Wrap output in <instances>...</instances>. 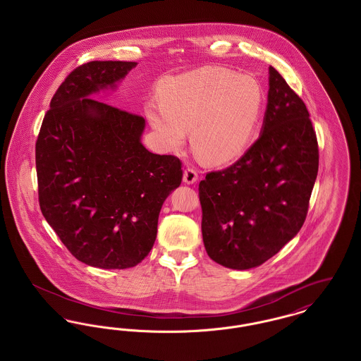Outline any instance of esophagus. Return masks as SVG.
<instances>
[{
  "label": "esophagus",
  "instance_id": "34e87169",
  "mask_svg": "<svg viewBox=\"0 0 361 361\" xmlns=\"http://www.w3.org/2000/svg\"><path fill=\"white\" fill-rule=\"evenodd\" d=\"M183 180L185 184H195L197 181V173L193 168H188L184 171V176Z\"/></svg>",
  "mask_w": 361,
  "mask_h": 361
}]
</instances>
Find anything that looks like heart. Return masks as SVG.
I'll use <instances>...</instances> for the list:
<instances>
[{"instance_id":"obj_1","label":"heart","mask_w":361,"mask_h":361,"mask_svg":"<svg viewBox=\"0 0 361 361\" xmlns=\"http://www.w3.org/2000/svg\"><path fill=\"white\" fill-rule=\"evenodd\" d=\"M161 97L146 104V116L161 143L176 150L192 131L193 150L209 164H226L245 150L262 106L256 78L221 68L168 77Z\"/></svg>"}]
</instances>
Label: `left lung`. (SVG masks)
Wrapping results in <instances>:
<instances>
[{"mask_svg": "<svg viewBox=\"0 0 361 361\" xmlns=\"http://www.w3.org/2000/svg\"><path fill=\"white\" fill-rule=\"evenodd\" d=\"M309 111L277 70L257 140L240 159L199 184L207 255L230 269L274 257L305 224L318 173Z\"/></svg>", "mask_w": 361, "mask_h": 361, "instance_id": "8db88e82", "label": "left lung"}]
</instances>
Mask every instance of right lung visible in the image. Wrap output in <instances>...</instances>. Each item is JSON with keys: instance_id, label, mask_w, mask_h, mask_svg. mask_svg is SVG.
I'll return each instance as SVG.
<instances>
[{"instance_id": "obj_1", "label": "right lung", "mask_w": 361, "mask_h": 361, "mask_svg": "<svg viewBox=\"0 0 361 361\" xmlns=\"http://www.w3.org/2000/svg\"><path fill=\"white\" fill-rule=\"evenodd\" d=\"M137 62L93 61L58 87L36 140L39 204L70 253L126 269L146 257L181 162L142 145L145 119L93 97L115 90Z\"/></svg>"}]
</instances>
